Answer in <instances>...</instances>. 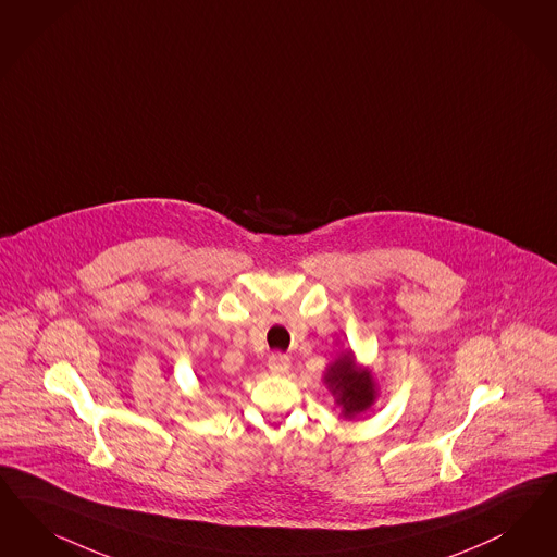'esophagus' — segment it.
Masks as SVG:
<instances>
[{
  "label": "esophagus",
  "mask_w": 557,
  "mask_h": 557,
  "mask_svg": "<svg viewBox=\"0 0 557 557\" xmlns=\"http://www.w3.org/2000/svg\"><path fill=\"white\" fill-rule=\"evenodd\" d=\"M269 369L274 375H285L290 369V359L287 355H272L269 359Z\"/></svg>",
  "instance_id": "1"
}]
</instances>
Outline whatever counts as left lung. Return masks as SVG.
<instances>
[{
    "label": "left lung",
    "mask_w": 557,
    "mask_h": 557,
    "mask_svg": "<svg viewBox=\"0 0 557 557\" xmlns=\"http://www.w3.org/2000/svg\"><path fill=\"white\" fill-rule=\"evenodd\" d=\"M323 385L334 395L344 418L352 420L373 408L377 401V381L369 367L357 362L352 350L342 352L323 371Z\"/></svg>",
    "instance_id": "8db88e82"
}]
</instances>
